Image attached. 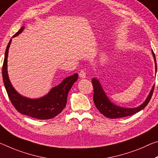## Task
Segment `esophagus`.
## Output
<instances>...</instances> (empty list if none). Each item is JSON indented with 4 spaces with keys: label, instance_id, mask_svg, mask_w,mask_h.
<instances>
[{
    "label": "esophagus",
    "instance_id": "34e87169",
    "mask_svg": "<svg viewBox=\"0 0 158 158\" xmlns=\"http://www.w3.org/2000/svg\"><path fill=\"white\" fill-rule=\"evenodd\" d=\"M79 74V77H81V78H83V79L86 78V72H84V70L81 69V71H80Z\"/></svg>",
    "mask_w": 158,
    "mask_h": 158
}]
</instances>
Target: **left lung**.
Returning a JSON list of instances; mask_svg holds the SVG:
<instances>
[{
	"label": "left lung",
	"instance_id": "1",
	"mask_svg": "<svg viewBox=\"0 0 158 158\" xmlns=\"http://www.w3.org/2000/svg\"><path fill=\"white\" fill-rule=\"evenodd\" d=\"M152 52V55H153L155 64H156V70L157 71L156 56H155L153 51ZM92 84L93 86H94V101L95 106H96V108L98 110L101 114L110 119L130 116V115L134 114L136 112L141 111V110L143 109L148 104L149 101H151V97L152 96V93H153V90L155 88V85H153L148 96L147 97L146 101L141 106L134 107V108H126V107L117 106L116 105L111 102V101L108 99V98L107 97L106 94H105L103 89H102L98 80L96 79V78L92 79Z\"/></svg>",
	"mask_w": 158,
	"mask_h": 158
}]
</instances>
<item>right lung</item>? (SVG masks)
<instances>
[{
  "mask_svg": "<svg viewBox=\"0 0 158 158\" xmlns=\"http://www.w3.org/2000/svg\"><path fill=\"white\" fill-rule=\"evenodd\" d=\"M24 27L19 30L13 36L22 33ZM12 39L7 44L2 65V74L3 83L7 94L12 104L21 114L39 119H49L60 113L67 104V95L72 85L78 79V74L67 77L60 84L52 88L46 96L36 99H30L21 96L16 91L10 83L7 69V56Z\"/></svg>",
  "mask_w": 158,
  "mask_h": 158,
  "instance_id": "obj_1",
  "label": "right lung"
}]
</instances>
